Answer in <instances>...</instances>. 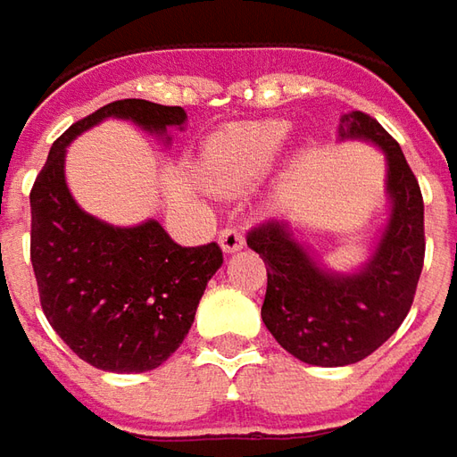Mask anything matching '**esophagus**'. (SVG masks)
Wrapping results in <instances>:
<instances>
[{"mask_svg":"<svg viewBox=\"0 0 457 457\" xmlns=\"http://www.w3.org/2000/svg\"><path fill=\"white\" fill-rule=\"evenodd\" d=\"M220 245H222L225 253H235L245 245V235L237 228H225L220 232Z\"/></svg>","mask_w":457,"mask_h":457,"instance_id":"1","label":"esophagus"}]
</instances>
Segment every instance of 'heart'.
<instances>
[{
    "label": "heart",
    "mask_w": 457,
    "mask_h": 457,
    "mask_svg": "<svg viewBox=\"0 0 457 457\" xmlns=\"http://www.w3.org/2000/svg\"><path fill=\"white\" fill-rule=\"evenodd\" d=\"M286 120L235 123L217 134L204 151V179L212 189H243L262 179L286 149Z\"/></svg>",
    "instance_id": "1"
}]
</instances>
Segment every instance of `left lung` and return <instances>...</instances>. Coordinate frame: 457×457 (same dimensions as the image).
I'll return each instance as SVG.
<instances>
[{
  "mask_svg": "<svg viewBox=\"0 0 457 457\" xmlns=\"http://www.w3.org/2000/svg\"><path fill=\"white\" fill-rule=\"evenodd\" d=\"M338 136L374 141L389 166L392 214L367 268L354 276L326 273L283 220L247 232L268 270L262 321L288 354L316 367H346L377 352L410 313L425 262V204L400 144L361 111L341 116Z\"/></svg>",
  "mask_w": 457,
  "mask_h": 457,
  "instance_id": "1",
  "label": "left lung"
}]
</instances>
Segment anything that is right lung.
<instances>
[{"label":"right lung","instance_id":"1","mask_svg":"<svg viewBox=\"0 0 457 457\" xmlns=\"http://www.w3.org/2000/svg\"><path fill=\"white\" fill-rule=\"evenodd\" d=\"M108 116L156 134L187 120L179 105L123 98L72 123L29 192V258L57 337L96 370L134 374L156 370L179 349L222 250L217 243L181 247L156 220L113 228L75 204L65 184V146Z\"/></svg>","mask_w":457,"mask_h":457}]
</instances>
